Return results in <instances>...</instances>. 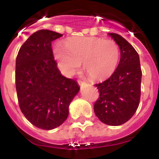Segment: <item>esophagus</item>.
Masks as SVG:
<instances>
[{"instance_id": "esophagus-1", "label": "esophagus", "mask_w": 159, "mask_h": 159, "mask_svg": "<svg viewBox=\"0 0 159 159\" xmlns=\"http://www.w3.org/2000/svg\"><path fill=\"white\" fill-rule=\"evenodd\" d=\"M78 84H79V85H80V86H82V85H84V84H85V83H84V81L80 80H78Z\"/></svg>"}]
</instances>
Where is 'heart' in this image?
Segmentation results:
<instances>
[{"label":"heart","instance_id":"b5f03b06","mask_svg":"<svg viewBox=\"0 0 159 159\" xmlns=\"http://www.w3.org/2000/svg\"><path fill=\"white\" fill-rule=\"evenodd\" d=\"M53 52L64 75L75 74L83 63L84 71L95 80L111 76L120 58V50L116 41L98 37L75 38L67 41L65 46L57 43Z\"/></svg>","mask_w":159,"mask_h":159}]
</instances>
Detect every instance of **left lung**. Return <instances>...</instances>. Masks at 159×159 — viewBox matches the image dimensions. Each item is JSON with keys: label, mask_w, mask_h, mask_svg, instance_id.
Instances as JSON below:
<instances>
[{"label": "left lung", "mask_w": 159, "mask_h": 159, "mask_svg": "<svg viewBox=\"0 0 159 159\" xmlns=\"http://www.w3.org/2000/svg\"><path fill=\"white\" fill-rule=\"evenodd\" d=\"M120 48L121 58L107 80L95 84L99 98L94 111L102 123L119 126L134 116L141 96L142 70L139 54L128 41L116 33H109Z\"/></svg>", "instance_id": "left-lung-1"}]
</instances>
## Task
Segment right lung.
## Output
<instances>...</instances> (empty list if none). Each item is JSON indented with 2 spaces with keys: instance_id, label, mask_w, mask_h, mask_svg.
<instances>
[{
  "instance_id": "1",
  "label": "right lung",
  "mask_w": 159,
  "mask_h": 159,
  "mask_svg": "<svg viewBox=\"0 0 159 159\" xmlns=\"http://www.w3.org/2000/svg\"><path fill=\"white\" fill-rule=\"evenodd\" d=\"M63 35L41 29L31 35L18 52L16 89L22 113L32 124L52 130L68 116L70 102L78 93L76 81L61 75L52 42Z\"/></svg>"
}]
</instances>
